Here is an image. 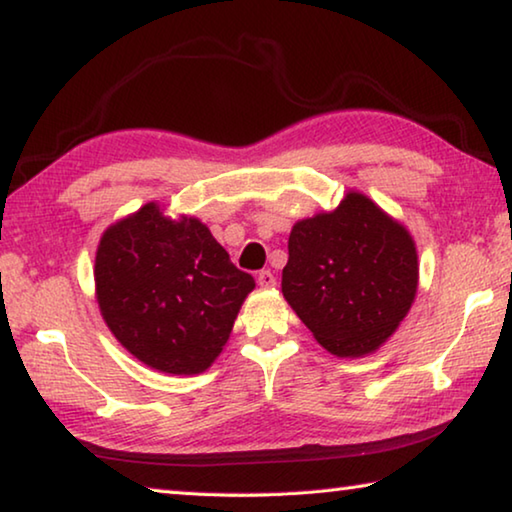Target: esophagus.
Segmentation results:
<instances>
[{
    "instance_id": "34e87169",
    "label": "esophagus",
    "mask_w": 512,
    "mask_h": 512,
    "mask_svg": "<svg viewBox=\"0 0 512 512\" xmlns=\"http://www.w3.org/2000/svg\"><path fill=\"white\" fill-rule=\"evenodd\" d=\"M257 284L264 289H273L275 287V275L271 271H259L257 273Z\"/></svg>"
}]
</instances>
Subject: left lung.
Here are the masks:
<instances>
[{"label": "left lung", "instance_id": "obj_1", "mask_svg": "<svg viewBox=\"0 0 512 512\" xmlns=\"http://www.w3.org/2000/svg\"><path fill=\"white\" fill-rule=\"evenodd\" d=\"M418 280L411 232L354 189L336 210L291 228L284 300L336 357H368L391 339L409 314Z\"/></svg>", "mask_w": 512, "mask_h": 512}]
</instances>
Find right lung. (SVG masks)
Masks as SVG:
<instances>
[{"label":"right lung","instance_id":"add662e5","mask_svg":"<svg viewBox=\"0 0 512 512\" xmlns=\"http://www.w3.org/2000/svg\"><path fill=\"white\" fill-rule=\"evenodd\" d=\"M253 275L230 262L196 216L146 203L103 232L94 296L115 339L169 375H198L228 343Z\"/></svg>","mask_w":512,"mask_h":512}]
</instances>
